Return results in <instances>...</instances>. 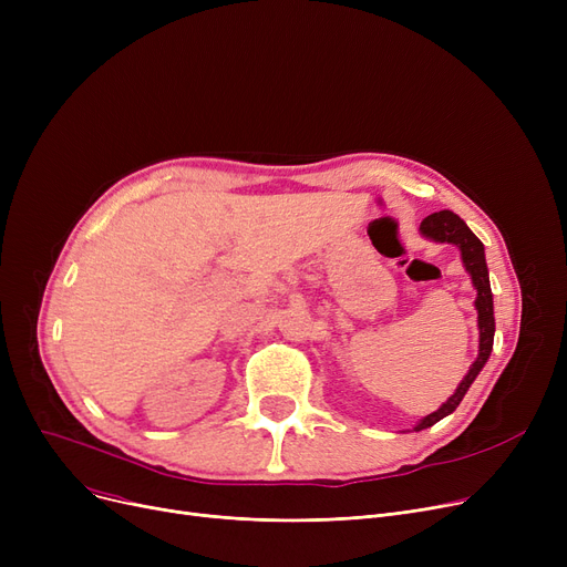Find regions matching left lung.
I'll use <instances>...</instances> for the list:
<instances>
[{
	"label": "left lung",
	"mask_w": 567,
	"mask_h": 567,
	"mask_svg": "<svg viewBox=\"0 0 567 567\" xmlns=\"http://www.w3.org/2000/svg\"><path fill=\"white\" fill-rule=\"evenodd\" d=\"M421 234L434 244H451L457 246L460 255H462V264L466 268V274L471 276V282L475 287V310H478V359H475L466 372V377L460 381V385L455 389V393L445 400L436 411L427 413L425 419H421L415 423L413 432H421L432 427L434 423H439L445 415H451L460 402L464 400L466 391L471 389V383L475 381V377L481 374V370L485 368V363L489 361V353L494 347V299H492V287H489V271H487V261H485V246L478 236H475L468 225L453 212H439L427 216L421 223Z\"/></svg>",
	"instance_id": "1"
}]
</instances>
